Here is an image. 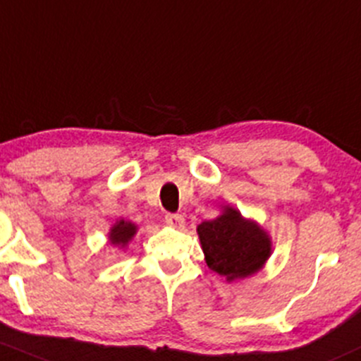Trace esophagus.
Masks as SVG:
<instances>
[{"mask_svg":"<svg viewBox=\"0 0 361 361\" xmlns=\"http://www.w3.org/2000/svg\"><path fill=\"white\" fill-rule=\"evenodd\" d=\"M166 223L173 228H183L185 225V218L181 214H176V212H168L166 214Z\"/></svg>","mask_w":361,"mask_h":361,"instance_id":"esophagus-1","label":"esophagus"}]
</instances>
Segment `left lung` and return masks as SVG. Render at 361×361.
Listing matches in <instances>:
<instances>
[{
    "instance_id": "obj_1",
    "label": "left lung",
    "mask_w": 361,
    "mask_h": 361,
    "mask_svg": "<svg viewBox=\"0 0 361 361\" xmlns=\"http://www.w3.org/2000/svg\"><path fill=\"white\" fill-rule=\"evenodd\" d=\"M197 233L207 267L228 282L259 271L271 254L270 235L230 206L218 218L200 223Z\"/></svg>"
}]
</instances>
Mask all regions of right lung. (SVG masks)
<instances>
[{
  "mask_svg": "<svg viewBox=\"0 0 361 361\" xmlns=\"http://www.w3.org/2000/svg\"><path fill=\"white\" fill-rule=\"evenodd\" d=\"M138 226L131 221H124V219H119L116 225L112 226L111 231H109V240H111L112 245H117V247H126L130 244V240L135 237Z\"/></svg>",
  "mask_w": 361,
  "mask_h": 361,
  "instance_id": "add662e5",
  "label": "right lung"
}]
</instances>
